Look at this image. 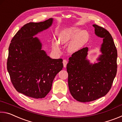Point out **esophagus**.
<instances>
[{
  "mask_svg": "<svg viewBox=\"0 0 122 122\" xmlns=\"http://www.w3.org/2000/svg\"><path fill=\"white\" fill-rule=\"evenodd\" d=\"M63 67L66 68V66H67V61L66 60H63Z\"/></svg>",
  "mask_w": 122,
  "mask_h": 122,
  "instance_id": "34e87169",
  "label": "esophagus"
}]
</instances>
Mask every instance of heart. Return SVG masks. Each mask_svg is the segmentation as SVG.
Returning <instances> with one entry per match:
<instances>
[{"instance_id": "1", "label": "heart", "mask_w": 122, "mask_h": 122, "mask_svg": "<svg viewBox=\"0 0 122 122\" xmlns=\"http://www.w3.org/2000/svg\"><path fill=\"white\" fill-rule=\"evenodd\" d=\"M88 34L85 31L82 32L80 29L71 27L64 30L59 36V42L61 44H66L73 40L69 46V50L75 51L79 49L88 40ZM54 45L56 48H59L58 42L55 41Z\"/></svg>"}]
</instances>
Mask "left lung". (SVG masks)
I'll return each instance as SVG.
<instances>
[{"label": "left lung", "mask_w": 122, "mask_h": 122, "mask_svg": "<svg viewBox=\"0 0 122 122\" xmlns=\"http://www.w3.org/2000/svg\"><path fill=\"white\" fill-rule=\"evenodd\" d=\"M96 36L103 38L98 63L92 65L86 59L87 47L71 55L67 65L70 92L76 101L88 102L104 96L112 86L116 75L117 51L108 30L93 25Z\"/></svg>", "instance_id": "obj_1"}]
</instances>
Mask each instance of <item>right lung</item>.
I'll return each mask as SVG.
<instances>
[{"label": "right lung", "instance_id": "add662e5", "mask_svg": "<svg viewBox=\"0 0 122 122\" xmlns=\"http://www.w3.org/2000/svg\"><path fill=\"white\" fill-rule=\"evenodd\" d=\"M52 18L29 22L12 38L9 48L7 69L16 90L34 98H44L50 92L55 76L63 67L62 59H52L41 50L34 37L51 25Z\"/></svg>", "mask_w": 122, "mask_h": 122}]
</instances>
